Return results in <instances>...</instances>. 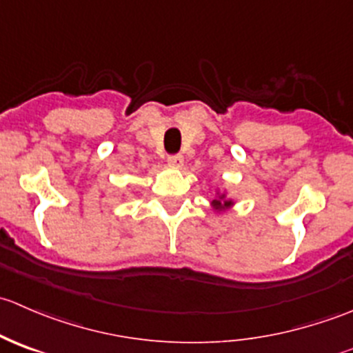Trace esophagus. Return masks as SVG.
Returning <instances> with one entry per match:
<instances>
[{
  "label": "esophagus",
  "mask_w": 353,
  "mask_h": 353,
  "mask_svg": "<svg viewBox=\"0 0 353 353\" xmlns=\"http://www.w3.org/2000/svg\"><path fill=\"white\" fill-rule=\"evenodd\" d=\"M167 162H169L170 167H181V165H183V162H184V157L179 155V154L169 155V157H167Z\"/></svg>",
  "instance_id": "obj_1"
}]
</instances>
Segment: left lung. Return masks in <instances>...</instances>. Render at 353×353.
<instances>
[{
  "instance_id": "1",
  "label": "left lung",
  "mask_w": 353,
  "mask_h": 353,
  "mask_svg": "<svg viewBox=\"0 0 353 353\" xmlns=\"http://www.w3.org/2000/svg\"><path fill=\"white\" fill-rule=\"evenodd\" d=\"M232 199H225V194H219V198H215L212 201V206L215 210H225L232 206Z\"/></svg>"
}]
</instances>
